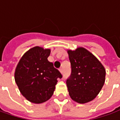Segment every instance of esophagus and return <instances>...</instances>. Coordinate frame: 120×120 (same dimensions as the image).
<instances>
[{"label":"esophagus","instance_id":"1","mask_svg":"<svg viewBox=\"0 0 120 120\" xmlns=\"http://www.w3.org/2000/svg\"><path fill=\"white\" fill-rule=\"evenodd\" d=\"M59 71L61 73H62V72H63V70H62V68H60V69H59Z\"/></svg>","mask_w":120,"mask_h":120}]
</instances>
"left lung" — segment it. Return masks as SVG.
<instances>
[{"mask_svg":"<svg viewBox=\"0 0 120 120\" xmlns=\"http://www.w3.org/2000/svg\"><path fill=\"white\" fill-rule=\"evenodd\" d=\"M71 74L66 81L72 100L84 104L94 100L102 89L106 70L92 52L82 47L68 49Z\"/></svg>","mask_w":120,"mask_h":120,"instance_id":"1","label":"left lung"}]
</instances>
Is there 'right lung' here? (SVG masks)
<instances>
[{"label": "right lung", "mask_w": 120, "mask_h": 120, "mask_svg": "<svg viewBox=\"0 0 120 120\" xmlns=\"http://www.w3.org/2000/svg\"><path fill=\"white\" fill-rule=\"evenodd\" d=\"M50 53V49L34 47L22 55L16 66L15 81L22 96L31 103L48 101L53 95L57 79L62 77L47 60Z\"/></svg>", "instance_id": "right-lung-1"}]
</instances>
